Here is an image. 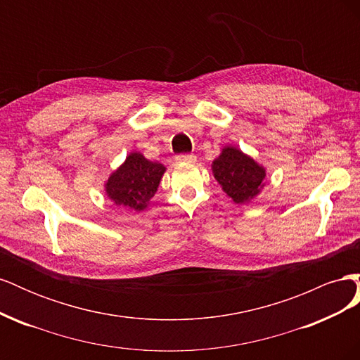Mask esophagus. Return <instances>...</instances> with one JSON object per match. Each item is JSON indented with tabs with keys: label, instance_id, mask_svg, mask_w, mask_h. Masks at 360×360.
I'll return each mask as SVG.
<instances>
[{
	"label": "esophagus",
	"instance_id": "obj_1",
	"mask_svg": "<svg viewBox=\"0 0 360 360\" xmlns=\"http://www.w3.org/2000/svg\"><path fill=\"white\" fill-rule=\"evenodd\" d=\"M177 162H181V163H193L195 160H197V156L195 155H179L176 158Z\"/></svg>",
	"mask_w": 360,
	"mask_h": 360
}]
</instances>
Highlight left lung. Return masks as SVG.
Wrapping results in <instances>:
<instances>
[{"label":"left lung","instance_id":"left-lung-1","mask_svg":"<svg viewBox=\"0 0 360 360\" xmlns=\"http://www.w3.org/2000/svg\"><path fill=\"white\" fill-rule=\"evenodd\" d=\"M212 171L222 191L236 204L255 200L266 186V168L234 146H225L212 162Z\"/></svg>","mask_w":360,"mask_h":360}]
</instances>
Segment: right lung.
<instances>
[{
    "label": "right lung",
    "instance_id": "right-lung-1",
    "mask_svg": "<svg viewBox=\"0 0 360 360\" xmlns=\"http://www.w3.org/2000/svg\"><path fill=\"white\" fill-rule=\"evenodd\" d=\"M165 171L162 163L151 162L139 151H132L103 183L105 195L117 207L143 212L158 192Z\"/></svg>",
    "mask_w": 360,
    "mask_h": 360
}]
</instances>
